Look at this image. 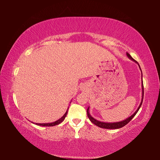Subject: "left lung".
Wrapping results in <instances>:
<instances>
[{
	"mask_svg": "<svg viewBox=\"0 0 160 160\" xmlns=\"http://www.w3.org/2000/svg\"><path fill=\"white\" fill-rule=\"evenodd\" d=\"M126 55L127 56H128V58L131 59V60H132V61H134L135 63H138V62L134 60L133 58H132L131 57V56L130 55V54L128 53H126ZM138 65L139 66V68L140 69V65L138 63ZM140 70H141V69H140ZM141 72H142V70H141ZM142 99H141V102H140V104L139 105L138 108L137 110L135 111V113H133V114H132L131 116H129L128 118H127L126 119H125V120L123 121H119V122H113V123H107V122H103V121H99L98 120H96L95 118H94L90 114V112H89V109H90V107L88 108V109H87V113H88V116L89 119H90V121L92 123H93L94 125L97 126L98 127H100V128H106V129H118V128H122V127H123L124 126H126L127 123L130 122V121L131 120V119L134 117V116H135V114L138 113V110L140 109V107H141L142 105V100H143V95H144V90H143V83H142Z\"/></svg>",
	"mask_w": 160,
	"mask_h": 160,
	"instance_id": "left-lung-1",
	"label": "left lung"
}]
</instances>
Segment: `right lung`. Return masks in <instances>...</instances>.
Instances as JSON below:
<instances>
[{"label": "right lung", "mask_w": 160, "mask_h": 160, "mask_svg": "<svg viewBox=\"0 0 160 160\" xmlns=\"http://www.w3.org/2000/svg\"><path fill=\"white\" fill-rule=\"evenodd\" d=\"M68 109L66 111V112L65 113V114L62 116V117L61 118H59L58 120L54 121V122H52V123H33L34 124H36V125L37 126H56V125H58V124L61 123V122H63V121H64L65 118H66V116L67 115V113H68Z\"/></svg>", "instance_id": "1"}]
</instances>
